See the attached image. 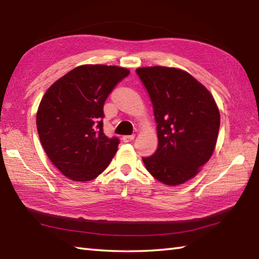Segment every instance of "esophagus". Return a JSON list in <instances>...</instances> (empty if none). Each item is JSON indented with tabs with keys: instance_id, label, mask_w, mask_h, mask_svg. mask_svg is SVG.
<instances>
[{
	"instance_id": "esophagus-1",
	"label": "esophagus",
	"mask_w": 259,
	"mask_h": 259,
	"mask_svg": "<svg viewBox=\"0 0 259 259\" xmlns=\"http://www.w3.org/2000/svg\"><path fill=\"white\" fill-rule=\"evenodd\" d=\"M134 139H135V135H128V136H123V137H122V140H123L124 143L133 142Z\"/></svg>"
}]
</instances>
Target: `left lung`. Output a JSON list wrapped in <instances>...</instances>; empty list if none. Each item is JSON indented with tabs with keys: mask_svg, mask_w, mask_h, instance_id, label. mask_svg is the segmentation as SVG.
Wrapping results in <instances>:
<instances>
[{
	"mask_svg": "<svg viewBox=\"0 0 259 259\" xmlns=\"http://www.w3.org/2000/svg\"><path fill=\"white\" fill-rule=\"evenodd\" d=\"M136 72L152 101L158 146L143 157L147 171L167 186L194 178L214 152L220 112L213 96L186 71L139 68Z\"/></svg>",
	"mask_w": 259,
	"mask_h": 259,
	"instance_id": "1",
	"label": "left lung"
}]
</instances>
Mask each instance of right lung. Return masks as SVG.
Segmentation results:
<instances>
[{"mask_svg":"<svg viewBox=\"0 0 259 259\" xmlns=\"http://www.w3.org/2000/svg\"><path fill=\"white\" fill-rule=\"evenodd\" d=\"M129 70L80 65L55 81L41 98L37 131L49 158L67 178L89 181L109 166L120 144L103 131L104 103Z\"/></svg>","mask_w":259,"mask_h":259,"instance_id":"right-lung-1","label":"right lung"}]
</instances>
